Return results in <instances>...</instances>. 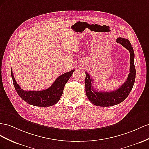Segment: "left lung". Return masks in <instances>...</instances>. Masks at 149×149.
Listing matches in <instances>:
<instances>
[{
	"label": "left lung",
	"instance_id": "left-lung-1",
	"mask_svg": "<svg viewBox=\"0 0 149 149\" xmlns=\"http://www.w3.org/2000/svg\"><path fill=\"white\" fill-rule=\"evenodd\" d=\"M116 42L121 44L130 52V73L125 82L117 90L112 92H99L95 91L92 86L93 79L90 77L87 72L86 73V95L88 100L95 105L100 107H109L121 103L124 101L132 89L135 80V67L134 65V52L130 42L128 39L119 37Z\"/></svg>",
	"mask_w": 149,
	"mask_h": 149
}]
</instances>
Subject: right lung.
I'll return each mask as SVG.
<instances>
[{"instance_id": "right-lung-1", "label": "right lung", "mask_w": 149, "mask_h": 149, "mask_svg": "<svg viewBox=\"0 0 149 149\" xmlns=\"http://www.w3.org/2000/svg\"><path fill=\"white\" fill-rule=\"evenodd\" d=\"M75 70L61 75L49 88L40 91H26L21 88L17 83L11 70L14 86L18 95L25 102L38 107H49L58 102L63 93L65 85L69 80Z\"/></svg>"}]
</instances>
